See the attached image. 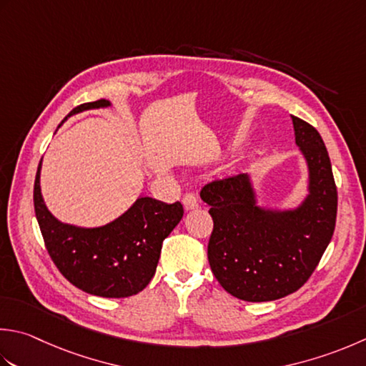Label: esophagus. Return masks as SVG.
<instances>
[{"label": "esophagus", "instance_id": "1", "mask_svg": "<svg viewBox=\"0 0 366 366\" xmlns=\"http://www.w3.org/2000/svg\"><path fill=\"white\" fill-rule=\"evenodd\" d=\"M182 203H184V209L185 211L195 209V207H198V204H199L195 193H185L184 198H182Z\"/></svg>", "mask_w": 366, "mask_h": 366}]
</instances>
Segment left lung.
<instances>
[{"mask_svg": "<svg viewBox=\"0 0 366 366\" xmlns=\"http://www.w3.org/2000/svg\"><path fill=\"white\" fill-rule=\"evenodd\" d=\"M307 167L306 197L293 207L262 206L249 173L206 184L214 230L207 260L219 284L244 302H273L310 279L335 232L338 193L330 157L316 128L292 116Z\"/></svg>", "mask_w": 366, "mask_h": 366, "instance_id": "8db88e82", "label": "left lung"}]
</instances>
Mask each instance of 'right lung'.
Instances as JSON below:
<instances>
[{
  "mask_svg": "<svg viewBox=\"0 0 366 366\" xmlns=\"http://www.w3.org/2000/svg\"><path fill=\"white\" fill-rule=\"evenodd\" d=\"M109 106L107 99H98L74 107L68 117ZM41 167L42 160L34 179V212L47 252L60 273L90 295L125 298L139 293L155 274L163 239L184 216L182 204L141 195L106 225L64 224L49 211L42 198Z\"/></svg>",
  "mask_w": 366,
  "mask_h": 366,
  "instance_id": "right-lung-1",
  "label": "right lung"
}]
</instances>
